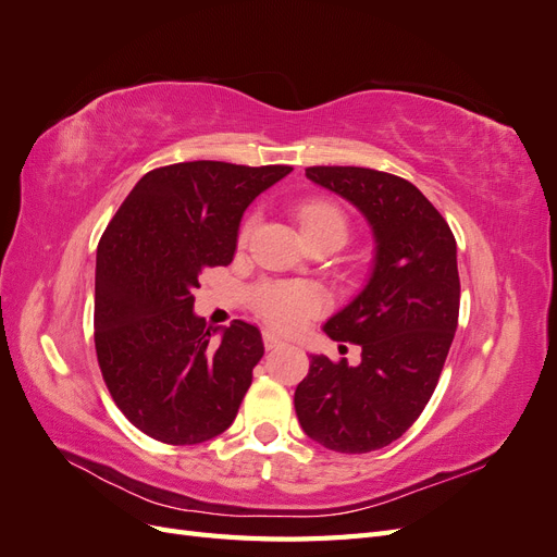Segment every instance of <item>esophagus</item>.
<instances>
[{
	"mask_svg": "<svg viewBox=\"0 0 557 557\" xmlns=\"http://www.w3.org/2000/svg\"><path fill=\"white\" fill-rule=\"evenodd\" d=\"M262 342H264L267 348L283 346V339H281V336H278L276 332H272V330H264V332H262Z\"/></svg>",
	"mask_w": 557,
	"mask_h": 557,
	"instance_id": "1",
	"label": "esophagus"
}]
</instances>
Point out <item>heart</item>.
Segmentation results:
<instances>
[{
    "instance_id": "b5f03b06",
    "label": "heart",
    "mask_w": 557,
    "mask_h": 557,
    "mask_svg": "<svg viewBox=\"0 0 557 557\" xmlns=\"http://www.w3.org/2000/svg\"><path fill=\"white\" fill-rule=\"evenodd\" d=\"M299 223L305 234L315 230H339L346 234V215L330 201H311L299 209ZM250 225L242 230V242L248 239ZM323 307V293L309 283H264L256 293V309L269 325L278 330H299Z\"/></svg>"
}]
</instances>
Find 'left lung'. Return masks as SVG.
Listing matches in <instances>:
<instances>
[{
    "instance_id": "obj_1",
    "label": "left lung",
    "mask_w": 557,
    "mask_h": 557,
    "mask_svg": "<svg viewBox=\"0 0 557 557\" xmlns=\"http://www.w3.org/2000/svg\"><path fill=\"white\" fill-rule=\"evenodd\" d=\"M307 178L348 199L374 232L362 293L325 332L362 348L350 367L311 356L295 391L299 425L336 453L379 450L423 413L460 311L458 248L444 215L413 183L364 166H309Z\"/></svg>"
}]
</instances>
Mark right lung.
Masks as SVG:
<instances>
[{
	"label": "right lung",
	"mask_w": 557,
	"mask_h": 557,
	"mask_svg": "<svg viewBox=\"0 0 557 557\" xmlns=\"http://www.w3.org/2000/svg\"><path fill=\"white\" fill-rule=\"evenodd\" d=\"M290 172L213 160L160 166L134 185L99 239L97 362L115 407L162 444L209 442L237 418L262 334L244 320L209 327L193 293L205 269L232 262L250 201Z\"/></svg>",
	"instance_id": "1"
}]
</instances>
